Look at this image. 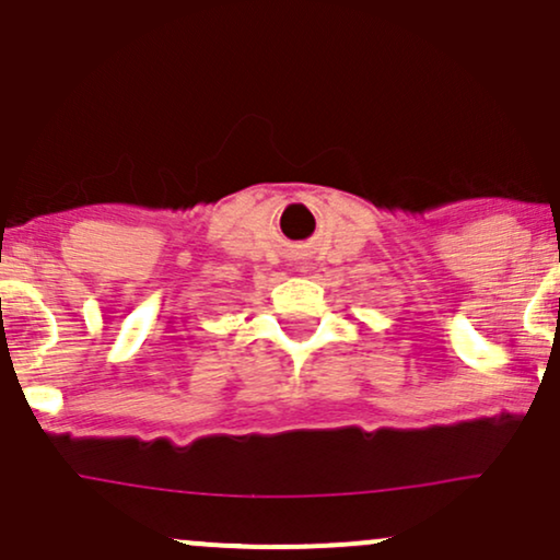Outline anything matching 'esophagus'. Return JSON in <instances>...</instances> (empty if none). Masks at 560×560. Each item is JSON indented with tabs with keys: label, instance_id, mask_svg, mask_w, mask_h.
<instances>
[{
	"label": "esophagus",
	"instance_id": "obj_1",
	"mask_svg": "<svg viewBox=\"0 0 560 560\" xmlns=\"http://www.w3.org/2000/svg\"><path fill=\"white\" fill-rule=\"evenodd\" d=\"M300 271H305V268H300Z\"/></svg>",
	"mask_w": 560,
	"mask_h": 560
}]
</instances>
